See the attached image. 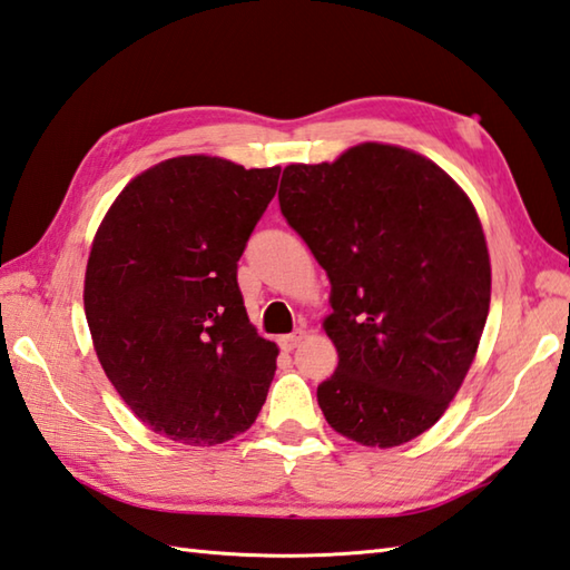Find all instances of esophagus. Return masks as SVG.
<instances>
[{
	"label": "esophagus",
	"instance_id": "obj_1",
	"mask_svg": "<svg viewBox=\"0 0 570 570\" xmlns=\"http://www.w3.org/2000/svg\"><path fill=\"white\" fill-rule=\"evenodd\" d=\"M304 341V331H294V333H288V336H282L278 338V345H282V351H286V353H292L296 345Z\"/></svg>",
	"mask_w": 570,
	"mask_h": 570
}]
</instances>
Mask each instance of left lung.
I'll list each match as a JSON object with an SVG mask.
<instances>
[{
  "instance_id": "obj_1",
  "label": "left lung",
  "mask_w": 570,
  "mask_h": 570,
  "mask_svg": "<svg viewBox=\"0 0 570 570\" xmlns=\"http://www.w3.org/2000/svg\"><path fill=\"white\" fill-rule=\"evenodd\" d=\"M278 205L331 282L338 367L318 385L323 417L365 448L420 438L470 371L492 298L470 197L422 155L361 142L284 167Z\"/></svg>"
}]
</instances>
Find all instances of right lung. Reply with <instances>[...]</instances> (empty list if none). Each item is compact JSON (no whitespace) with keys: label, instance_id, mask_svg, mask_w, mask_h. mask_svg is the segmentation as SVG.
I'll use <instances>...</instances> for the list:
<instances>
[{"label":"right lung","instance_id":"obj_1","mask_svg":"<svg viewBox=\"0 0 570 570\" xmlns=\"http://www.w3.org/2000/svg\"><path fill=\"white\" fill-rule=\"evenodd\" d=\"M282 167L183 155L140 173L110 205L86 266L100 365L153 432L212 448L252 428L276 343L249 323L237 262Z\"/></svg>","mask_w":570,"mask_h":570}]
</instances>
